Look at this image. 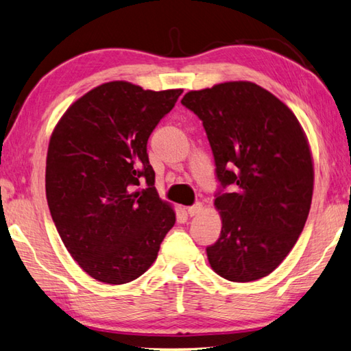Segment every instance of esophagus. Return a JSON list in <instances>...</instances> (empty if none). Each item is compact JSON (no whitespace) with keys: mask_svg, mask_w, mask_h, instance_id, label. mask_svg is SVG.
<instances>
[{"mask_svg":"<svg viewBox=\"0 0 351 351\" xmlns=\"http://www.w3.org/2000/svg\"><path fill=\"white\" fill-rule=\"evenodd\" d=\"M202 213H203V204L202 203H197V204H194V206H189L188 208V214L191 217L198 215V214H202Z\"/></svg>","mask_w":351,"mask_h":351,"instance_id":"34e87169","label":"esophagus"}]
</instances>
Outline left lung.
<instances>
[{
  "label": "left lung",
  "mask_w": 351,
  "mask_h": 351,
  "mask_svg": "<svg viewBox=\"0 0 351 351\" xmlns=\"http://www.w3.org/2000/svg\"><path fill=\"white\" fill-rule=\"evenodd\" d=\"M184 107L202 119L217 177L234 193L214 202L218 241L206 249L217 275L234 282L264 278L301 235L313 195V157L293 111L249 81L191 90Z\"/></svg>",
  "instance_id": "obj_1"
}]
</instances>
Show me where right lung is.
<instances>
[{
	"mask_svg": "<svg viewBox=\"0 0 351 351\" xmlns=\"http://www.w3.org/2000/svg\"><path fill=\"white\" fill-rule=\"evenodd\" d=\"M183 93L127 81L97 85L73 102L53 128L45 195L73 260L91 278L125 284L147 272L176 223L154 188L147 143ZM142 180L149 188H135Z\"/></svg>",
	"mask_w": 351,
	"mask_h": 351,
	"instance_id": "1",
	"label": "right lung"
}]
</instances>
